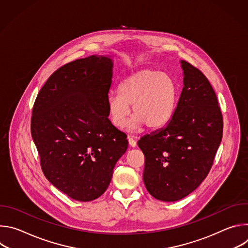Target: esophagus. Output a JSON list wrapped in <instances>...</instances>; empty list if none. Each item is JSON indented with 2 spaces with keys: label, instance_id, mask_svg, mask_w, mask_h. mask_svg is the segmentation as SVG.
<instances>
[{
  "label": "esophagus",
  "instance_id": "1",
  "mask_svg": "<svg viewBox=\"0 0 248 248\" xmlns=\"http://www.w3.org/2000/svg\"><path fill=\"white\" fill-rule=\"evenodd\" d=\"M128 142H129V145L131 147H135L136 146V139L137 137L136 136H132V135H128Z\"/></svg>",
  "mask_w": 248,
  "mask_h": 248
}]
</instances>
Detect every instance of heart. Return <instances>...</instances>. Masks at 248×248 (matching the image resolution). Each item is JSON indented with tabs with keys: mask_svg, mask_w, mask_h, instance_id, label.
I'll use <instances>...</instances> for the list:
<instances>
[{
	"mask_svg": "<svg viewBox=\"0 0 248 248\" xmlns=\"http://www.w3.org/2000/svg\"><path fill=\"white\" fill-rule=\"evenodd\" d=\"M178 101L179 86L171 76L159 69L144 68L125 78L120 85V92L108 95L107 105L116 126L125 124L132 105L131 129L144 124L149 128H159L170 121Z\"/></svg>",
	"mask_w": 248,
	"mask_h": 248,
	"instance_id": "heart-1",
	"label": "heart"
}]
</instances>
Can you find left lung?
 Segmentation results:
<instances>
[{"instance_id":"1","label":"left lung","mask_w":248,"mask_h":248,"mask_svg":"<svg viewBox=\"0 0 248 248\" xmlns=\"http://www.w3.org/2000/svg\"><path fill=\"white\" fill-rule=\"evenodd\" d=\"M184 88L166 126L141 137L143 181L158 200L173 202L196 189L209 173L223 137L216 93L200 69L182 61Z\"/></svg>"}]
</instances>
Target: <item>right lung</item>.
<instances>
[{"instance_id":"add662e5","label":"right lung","mask_w":248,"mask_h":248,"mask_svg":"<svg viewBox=\"0 0 248 248\" xmlns=\"http://www.w3.org/2000/svg\"><path fill=\"white\" fill-rule=\"evenodd\" d=\"M113 62L90 56L58 68L34 102L31 135L47 180L75 200L87 202L108 188L128 145L108 119Z\"/></svg>"}]
</instances>
